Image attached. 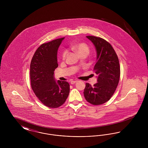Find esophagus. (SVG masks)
<instances>
[{
    "instance_id": "obj_1",
    "label": "esophagus",
    "mask_w": 148,
    "mask_h": 148,
    "mask_svg": "<svg viewBox=\"0 0 148 148\" xmlns=\"http://www.w3.org/2000/svg\"><path fill=\"white\" fill-rule=\"evenodd\" d=\"M77 82V80H71V84H74Z\"/></svg>"
}]
</instances>
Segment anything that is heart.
Instances as JSON below:
<instances>
[{
  "instance_id": "obj_1",
  "label": "heart",
  "mask_w": 148,
  "mask_h": 148,
  "mask_svg": "<svg viewBox=\"0 0 148 148\" xmlns=\"http://www.w3.org/2000/svg\"><path fill=\"white\" fill-rule=\"evenodd\" d=\"M71 49L77 51V53L80 55L81 54L83 53H87L88 54L89 52V47L85 43L83 42H81V43H79L77 44H76L75 45L72 46L71 47ZM67 50H64L62 54V59L63 60H64L66 58V54H67Z\"/></svg>"
}]
</instances>
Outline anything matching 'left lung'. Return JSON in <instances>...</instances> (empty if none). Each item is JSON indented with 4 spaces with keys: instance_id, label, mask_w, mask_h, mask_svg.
I'll use <instances>...</instances> for the list:
<instances>
[{
    "instance_id": "8db88e82",
    "label": "left lung",
    "mask_w": 148,
    "mask_h": 148,
    "mask_svg": "<svg viewBox=\"0 0 148 148\" xmlns=\"http://www.w3.org/2000/svg\"><path fill=\"white\" fill-rule=\"evenodd\" d=\"M94 45L97 63L94 71L98 75V83L93 86L86 83L84 95L94 106L101 105L110 100L115 91L120 75L119 59L112 45L105 39L95 36H86Z\"/></svg>"
}]
</instances>
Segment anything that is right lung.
I'll use <instances>...</instances> for the list:
<instances>
[{
  "label": "right lung",
  "instance_id": "obj_1",
  "mask_svg": "<svg viewBox=\"0 0 148 148\" xmlns=\"http://www.w3.org/2000/svg\"><path fill=\"white\" fill-rule=\"evenodd\" d=\"M64 38L42 44L35 51L30 63V77L32 90L42 104L50 108L62 106L68 98L70 85L58 80L54 71L58 66L57 51Z\"/></svg>",
  "mask_w": 148,
  "mask_h": 148
}]
</instances>
